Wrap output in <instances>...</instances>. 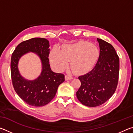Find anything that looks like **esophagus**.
<instances>
[{"instance_id": "obj_1", "label": "esophagus", "mask_w": 133, "mask_h": 133, "mask_svg": "<svg viewBox=\"0 0 133 133\" xmlns=\"http://www.w3.org/2000/svg\"><path fill=\"white\" fill-rule=\"evenodd\" d=\"M73 77H72V76H71L70 75H67L65 76V79H66V80H71V79H73Z\"/></svg>"}]
</instances>
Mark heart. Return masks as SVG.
Segmentation results:
<instances>
[{"mask_svg": "<svg viewBox=\"0 0 133 133\" xmlns=\"http://www.w3.org/2000/svg\"><path fill=\"white\" fill-rule=\"evenodd\" d=\"M98 56L97 49L91 43L80 41L71 44H65L61 51L55 47L51 51V64L56 70L66 69L71 62V67L75 73H82L90 70Z\"/></svg>", "mask_w": 133, "mask_h": 133, "instance_id": "obj_1", "label": "heart"}]
</instances>
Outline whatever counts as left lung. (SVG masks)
Segmentation results:
<instances>
[{"label": "left lung", "instance_id": "1", "mask_svg": "<svg viewBox=\"0 0 133 133\" xmlns=\"http://www.w3.org/2000/svg\"><path fill=\"white\" fill-rule=\"evenodd\" d=\"M100 55L90 71L78 77L81 85L76 96L83 105L97 107L106 102L113 95L118 84L120 62L111 44L97 39Z\"/></svg>", "mask_w": 133, "mask_h": 133}]
</instances>
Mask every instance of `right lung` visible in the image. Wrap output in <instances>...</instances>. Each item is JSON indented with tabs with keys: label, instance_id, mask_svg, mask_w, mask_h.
Returning <instances> with one entry per match:
<instances>
[{
	"label": "right lung",
	"instance_id": "right-lung-1",
	"mask_svg": "<svg viewBox=\"0 0 133 133\" xmlns=\"http://www.w3.org/2000/svg\"><path fill=\"white\" fill-rule=\"evenodd\" d=\"M49 46V41L44 38H32L18 44L11 57L10 72L13 88L21 98L31 106L41 107L50 103L55 97L58 85L65 80L63 74L55 73L50 69ZM28 51L37 53L42 63L41 75L33 81H28L22 78L17 68L19 57Z\"/></svg>",
	"mask_w": 133,
	"mask_h": 133
}]
</instances>
